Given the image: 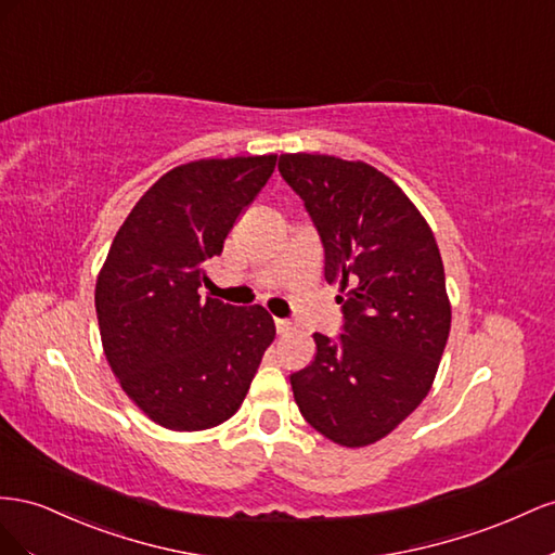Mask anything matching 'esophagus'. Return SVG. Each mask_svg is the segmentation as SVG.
<instances>
[{"instance_id":"1","label":"esophagus","mask_w":555,"mask_h":555,"mask_svg":"<svg viewBox=\"0 0 555 555\" xmlns=\"http://www.w3.org/2000/svg\"><path fill=\"white\" fill-rule=\"evenodd\" d=\"M293 330V323L286 321V319H276V332L279 335H288V332Z\"/></svg>"}]
</instances>
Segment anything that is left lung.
Returning <instances> with one entry per match:
<instances>
[{"mask_svg":"<svg viewBox=\"0 0 555 555\" xmlns=\"http://www.w3.org/2000/svg\"><path fill=\"white\" fill-rule=\"evenodd\" d=\"M279 171L325 248L344 295V335L315 332L311 365L291 374L305 421L339 447L384 439L430 392L451 330L444 264L402 188L367 163L283 153Z\"/></svg>","mask_w":555,"mask_h":555,"instance_id":"8db88e82","label":"left lung"}]
</instances>
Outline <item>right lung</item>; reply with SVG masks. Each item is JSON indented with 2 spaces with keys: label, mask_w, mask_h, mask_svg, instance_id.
Listing matches in <instances>:
<instances>
[{
  "label": "right lung",
  "mask_w": 555,
  "mask_h": 555,
  "mask_svg": "<svg viewBox=\"0 0 555 555\" xmlns=\"http://www.w3.org/2000/svg\"><path fill=\"white\" fill-rule=\"evenodd\" d=\"M274 167L276 155L173 167L134 204L100 269L94 309L111 372L167 430H209L234 416L274 341L264 307L197 293Z\"/></svg>",
  "instance_id": "obj_1"
}]
</instances>
